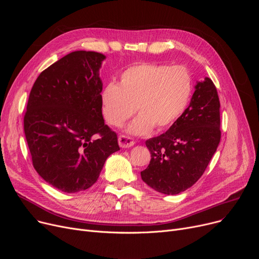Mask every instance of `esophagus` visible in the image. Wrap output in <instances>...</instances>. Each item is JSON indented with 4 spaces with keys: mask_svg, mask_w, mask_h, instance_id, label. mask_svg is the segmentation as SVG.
Listing matches in <instances>:
<instances>
[{
    "mask_svg": "<svg viewBox=\"0 0 259 259\" xmlns=\"http://www.w3.org/2000/svg\"><path fill=\"white\" fill-rule=\"evenodd\" d=\"M135 144V142L130 139L129 137H126V135H119L118 137V145L121 148H130Z\"/></svg>",
    "mask_w": 259,
    "mask_h": 259,
    "instance_id": "34e87169",
    "label": "esophagus"
}]
</instances>
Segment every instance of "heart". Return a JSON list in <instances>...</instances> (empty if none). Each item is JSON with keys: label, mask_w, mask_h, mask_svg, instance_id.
Masks as SVG:
<instances>
[{"label": "heart", "mask_w": 259, "mask_h": 259, "mask_svg": "<svg viewBox=\"0 0 259 259\" xmlns=\"http://www.w3.org/2000/svg\"><path fill=\"white\" fill-rule=\"evenodd\" d=\"M193 79L184 66L143 63L121 72L117 85L109 83L101 93L103 115L109 125L120 127L140 113L127 127L133 135L150 133L155 127H171L187 109Z\"/></svg>", "instance_id": "heart-1"}]
</instances>
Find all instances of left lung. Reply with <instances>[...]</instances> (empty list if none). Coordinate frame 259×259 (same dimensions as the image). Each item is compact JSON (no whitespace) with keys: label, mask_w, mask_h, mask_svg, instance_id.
<instances>
[{"label":"left lung","mask_w":259,"mask_h":259,"mask_svg":"<svg viewBox=\"0 0 259 259\" xmlns=\"http://www.w3.org/2000/svg\"><path fill=\"white\" fill-rule=\"evenodd\" d=\"M220 108L212 79L198 81L183 115L168 131L146 141L151 160L141 175L149 187L174 195L200 179L221 142Z\"/></svg>","instance_id":"left-lung-1"}]
</instances>
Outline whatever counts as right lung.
Segmentation results:
<instances>
[{"label": "right lung", "mask_w": 259, "mask_h": 259, "mask_svg": "<svg viewBox=\"0 0 259 259\" xmlns=\"http://www.w3.org/2000/svg\"><path fill=\"white\" fill-rule=\"evenodd\" d=\"M106 57L94 51L67 54L37 76L24 115V132L38 175L66 193L90 188L117 135L102 114L99 76Z\"/></svg>", "instance_id": "right-lung-1"}]
</instances>
